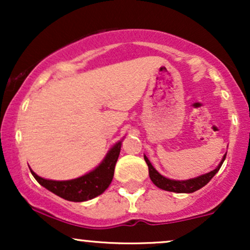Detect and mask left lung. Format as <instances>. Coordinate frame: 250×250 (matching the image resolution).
I'll return each instance as SVG.
<instances>
[{
    "mask_svg": "<svg viewBox=\"0 0 250 250\" xmlns=\"http://www.w3.org/2000/svg\"><path fill=\"white\" fill-rule=\"evenodd\" d=\"M226 155H223L222 160L219 163L216 168L214 170L209 171L207 174H202L200 176L194 177V179H189V180H171L168 179V177L163 176L159 173L153 167L150 161L148 160V157L145 155V161L147 162L148 165V169H149V177L150 180L153 181V183L156 187L163 189V190H167V191H174V193H194V191L199 190L202 187H205L206 185L214 177V175L220 170L221 166H222L223 161L226 160Z\"/></svg>",
    "mask_w": 250,
    "mask_h": 250,
    "instance_id": "1",
    "label": "left lung"
}]
</instances>
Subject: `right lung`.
<instances>
[{
    "label": "right lung",
    "mask_w": 250,
    "mask_h": 250,
    "mask_svg": "<svg viewBox=\"0 0 250 250\" xmlns=\"http://www.w3.org/2000/svg\"><path fill=\"white\" fill-rule=\"evenodd\" d=\"M121 146L122 141L116 142L95 169L73 180H48L39 176L31 169L30 171L37 182L51 193L71 202H83L99 196L109 187L113 181Z\"/></svg>",
    "instance_id": "1"
}]
</instances>
